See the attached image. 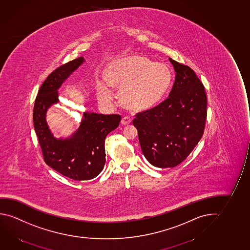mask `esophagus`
I'll return each mask as SVG.
<instances>
[{
	"instance_id": "34e87169",
	"label": "esophagus",
	"mask_w": 250,
	"mask_h": 250,
	"mask_svg": "<svg viewBox=\"0 0 250 250\" xmlns=\"http://www.w3.org/2000/svg\"><path fill=\"white\" fill-rule=\"evenodd\" d=\"M121 124H122V125H129L131 124V119L128 117H125L121 120Z\"/></svg>"
}]
</instances>
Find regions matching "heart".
I'll use <instances>...</instances> for the list:
<instances>
[{
	"instance_id": "b5f03b06",
	"label": "heart",
	"mask_w": 250,
	"mask_h": 250,
	"mask_svg": "<svg viewBox=\"0 0 250 250\" xmlns=\"http://www.w3.org/2000/svg\"><path fill=\"white\" fill-rule=\"evenodd\" d=\"M104 75L107 82L98 80L96 83L100 102L111 104L114 100L111 87L120 89L121 103L133 111H145L158 104L172 81V73L168 65L139 55L111 62Z\"/></svg>"
}]
</instances>
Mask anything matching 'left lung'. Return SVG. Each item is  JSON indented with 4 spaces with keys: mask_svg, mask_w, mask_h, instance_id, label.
Returning a JSON list of instances; mask_svg holds the SVG:
<instances>
[{
    "mask_svg": "<svg viewBox=\"0 0 250 250\" xmlns=\"http://www.w3.org/2000/svg\"><path fill=\"white\" fill-rule=\"evenodd\" d=\"M169 62L177 73L169 97L132 121L144 156L158 168H173L186 159L202 139L207 119L204 84L188 65Z\"/></svg>",
    "mask_w": 250,
    "mask_h": 250,
    "instance_id": "left-lung-1",
    "label": "left lung"
}]
</instances>
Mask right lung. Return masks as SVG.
I'll return each instance as SVG.
<instances>
[{
    "instance_id": "right-lung-1",
    "label": "right lung",
    "mask_w": 250,
    "mask_h": 250,
    "mask_svg": "<svg viewBox=\"0 0 250 250\" xmlns=\"http://www.w3.org/2000/svg\"><path fill=\"white\" fill-rule=\"evenodd\" d=\"M84 62L79 57L60 65L43 82L35 99L33 120L46 165L65 177L76 181L96 177L105 164L104 139L119 126L121 116L84 113V120L69 139H56L46 122V111L58 102L57 89Z\"/></svg>"
}]
</instances>
